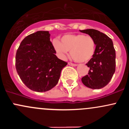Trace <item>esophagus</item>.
<instances>
[{
	"mask_svg": "<svg viewBox=\"0 0 129 129\" xmlns=\"http://www.w3.org/2000/svg\"><path fill=\"white\" fill-rule=\"evenodd\" d=\"M68 64L69 65V66H77V65L76 64V63H72V62H68Z\"/></svg>",
	"mask_w": 129,
	"mask_h": 129,
	"instance_id": "34e87169",
	"label": "esophagus"
}]
</instances>
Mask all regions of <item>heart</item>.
<instances>
[{
	"mask_svg": "<svg viewBox=\"0 0 129 129\" xmlns=\"http://www.w3.org/2000/svg\"><path fill=\"white\" fill-rule=\"evenodd\" d=\"M54 46L58 55L66 58L68 51L75 61L80 63L90 60L95 52L96 42L90 36L84 34L65 35L61 38V42L54 40Z\"/></svg>",
	"mask_w": 129,
	"mask_h": 129,
	"instance_id": "heart-1",
	"label": "heart"
}]
</instances>
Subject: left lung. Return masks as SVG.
I'll use <instances>...</instances> for the list:
<instances>
[{
	"instance_id": "left-lung-1",
	"label": "left lung",
	"mask_w": 129,
	"mask_h": 129,
	"mask_svg": "<svg viewBox=\"0 0 129 129\" xmlns=\"http://www.w3.org/2000/svg\"><path fill=\"white\" fill-rule=\"evenodd\" d=\"M80 31L92 36L96 42L94 55L86 63L90 69L89 73L82 78V82L92 89L104 87L115 71V50L112 40L97 30L89 28Z\"/></svg>"
}]
</instances>
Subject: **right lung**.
Wrapping results in <instances>:
<instances>
[{"label": "right lung", "instance_id": "obj_1", "mask_svg": "<svg viewBox=\"0 0 129 129\" xmlns=\"http://www.w3.org/2000/svg\"><path fill=\"white\" fill-rule=\"evenodd\" d=\"M49 31H37L20 43L15 68L23 83L36 92H46L57 85L67 62L57 58Z\"/></svg>", "mask_w": 129, "mask_h": 129}]
</instances>
